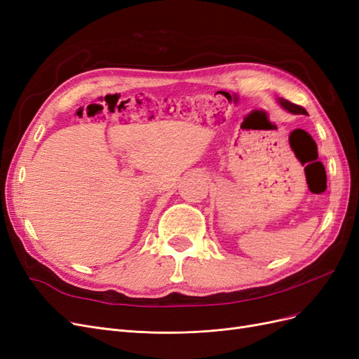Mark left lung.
I'll use <instances>...</instances> for the list:
<instances>
[{"label":"left lung","mask_w":359,"mask_h":359,"mask_svg":"<svg viewBox=\"0 0 359 359\" xmlns=\"http://www.w3.org/2000/svg\"><path fill=\"white\" fill-rule=\"evenodd\" d=\"M278 103L281 104V107H283V109H286V111H289L290 114H307V111L304 109L302 106H298V104H295V103H290L289 100H285V99H278Z\"/></svg>","instance_id":"left-lung-1"}]
</instances>
